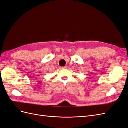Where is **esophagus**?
Instances as JSON below:
<instances>
[{"instance_id": "1", "label": "esophagus", "mask_w": 128, "mask_h": 128, "mask_svg": "<svg viewBox=\"0 0 128 128\" xmlns=\"http://www.w3.org/2000/svg\"><path fill=\"white\" fill-rule=\"evenodd\" d=\"M67 68H68L67 66H65L63 67H61V69H67Z\"/></svg>"}]
</instances>
